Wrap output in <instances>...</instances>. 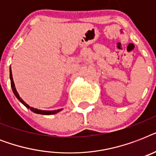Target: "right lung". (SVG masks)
Wrapping results in <instances>:
<instances>
[{
    "mask_svg": "<svg viewBox=\"0 0 156 156\" xmlns=\"http://www.w3.org/2000/svg\"><path fill=\"white\" fill-rule=\"evenodd\" d=\"M9 78H10V81H11V87H12V90H13V92L14 94L16 97L18 98L19 101L23 104H24L27 108H30L33 112H35V113H38V114H42V115H52V114H56L58 112L61 111L62 109H58V110H55V111H44V110H39L37 108H32V107H30L28 104H26L24 101H23L22 99L20 98L19 95H18V93L17 92V90H16L15 86H14V83H13V77H12V72H11V68L9 69Z\"/></svg>",
    "mask_w": 156,
    "mask_h": 156,
    "instance_id": "1",
    "label": "right lung"
}]
</instances>
